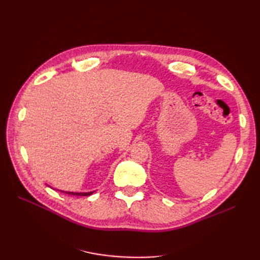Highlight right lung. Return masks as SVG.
I'll list each match as a JSON object with an SVG mask.
<instances>
[{
  "label": "right lung",
  "instance_id": "1",
  "mask_svg": "<svg viewBox=\"0 0 260 260\" xmlns=\"http://www.w3.org/2000/svg\"><path fill=\"white\" fill-rule=\"evenodd\" d=\"M57 191L64 192V193H67V194H72V195H77V196H89V195L93 194V192H94V191H91V192H67V191H61V190H57Z\"/></svg>",
  "mask_w": 260,
  "mask_h": 260
}]
</instances>
